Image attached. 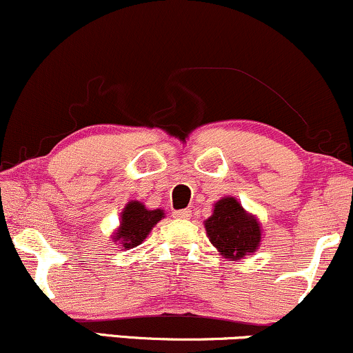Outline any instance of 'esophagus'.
Returning <instances> with one entry per match:
<instances>
[{"label": "esophagus", "mask_w": 353, "mask_h": 353, "mask_svg": "<svg viewBox=\"0 0 353 353\" xmlns=\"http://www.w3.org/2000/svg\"><path fill=\"white\" fill-rule=\"evenodd\" d=\"M173 216L178 218V219H188L192 216V211L190 210H176L173 211Z\"/></svg>", "instance_id": "34e87169"}]
</instances>
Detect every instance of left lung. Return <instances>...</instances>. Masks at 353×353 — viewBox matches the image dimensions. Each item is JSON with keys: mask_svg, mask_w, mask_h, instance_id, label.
I'll return each mask as SVG.
<instances>
[{"mask_svg": "<svg viewBox=\"0 0 353 353\" xmlns=\"http://www.w3.org/2000/svg\"><path fill=\"white\" fill-rule=\"evenodd\" d=\"M206 236L219 254L241 261L258 251L263 226L256 214L248 213L234 196H223L213 205V213L205 219Z\"/></svg>", "mask_w": 353, "mask_h": 353, "instance_id": "left-lung-1", "label": "left lung"}]
</instances>
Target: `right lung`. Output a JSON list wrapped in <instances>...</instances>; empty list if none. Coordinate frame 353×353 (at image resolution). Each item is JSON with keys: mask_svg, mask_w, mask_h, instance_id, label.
<instances>
[{"mask_svg": "<svg viewBox=\"0 0 353 353\" xmlns=\"http://www.w3.org/2000/svg\"><path fill=\"white\" fill-rule=\"evenodd\" d=\"M161 218H165V211L161 208L148 210L142 201H128L120 213V225L112 233V241L123 250L137 248L145 241Z\"/></svg>", "mask_w": 353, "mask_h": 353, "instance_id": "add662e5", "label": "right lung"}]
</instances>
